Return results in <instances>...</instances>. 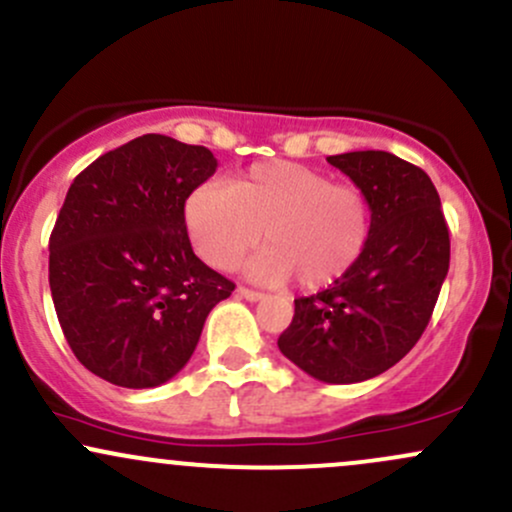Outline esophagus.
<instances>
[{
	"instance_id": "esophagus-1",
	"label": "esophagus",
	"mask_w": 512,
	"mask_h": 512,
	"mask_svg": "<svg viewBox=\"0 0 512 512\" xmlns=\"http://www.w3.org/2000/svg\"><path fill=\"white\" fill-rule=\"evenodd\" d=\"M238 296L240 299H245V301H262L265 299V294H260V291H252V289H247V286H238Z\"/></svg>"
}]
</instances>
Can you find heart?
<instances>
[{
    "label": "heart",
    "instance_id": "b5f03b06",
    "mask_svg": "<svg viewBox=\"0 0 512 512\" xmlns=\"http://www.w3.org/2000/svg\"><path fill=\"white\" fill-rule=\"evenodd\" d=\"M184 223L201 257L233 269L262 243L250 277L306 291L338 284L362 260L372 238V206L355 184L299 162H262L233 179L206 182L189 194Z\"/></svg>",
    "mask_w": 512,
    "mask_h": 512
}]
</instances>
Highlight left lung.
<instances>
[{
	"mask_svg": "<svg viewBox=\"0 0 512 512\" xmlns=\"http://www.w3.org/2000/svg\"><path fill=\"white\" fill-rule=\"evenodd\" d=\"M328 162L367 194L372 238L345 279L294 301L277 345L313 379L357 384L401 362L428 328L449 269V230L420 167L384 150Z\"/></svg>",
	"mask_w": 512,
	"mask_h": 512,
	"instance_id": "left-lung-1",
	"label": "left lung"
}]
</instances>
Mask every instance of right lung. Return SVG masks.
I'll return each mask as SVG.
<instances>
[{
	"label": "right lung",
	"instance_id": "right-lung-1",
	"mask_svg": "<svg viewBox=\"0 0 512 512\" xmlns=\"http://www.w3.org/2000/svg\"><path fill=\"white\" fill-rule=\"evenodd\" d=\"M218 162L204 145L148 133L70 184L50 233V294L67 345L123 389L170 381L235 284L194 255L184 204Z\"/></svg>",
	"mask_w": 512,
	"mask_h": 512
}]
</instances>
